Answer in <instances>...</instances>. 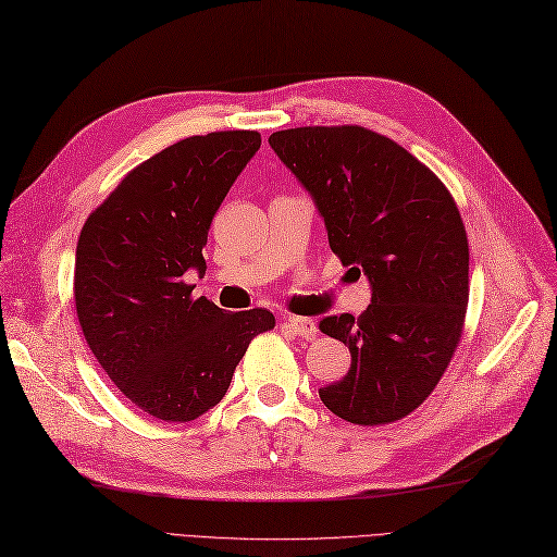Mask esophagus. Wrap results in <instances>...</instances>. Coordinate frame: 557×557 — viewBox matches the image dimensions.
Instances as JSON below:
<instances>
[{"instance_id":"1","label":"esophagus","mask_w":557,"mask_h":557,"mask_svg":"<svg viewBox=\"0 0 557 557\" xmlns=\"http://www.w3.org/2000/svg\"><path fill=\"white\" fill-rule=\"evenodd\" d=\"M285 327H290L293 333L302 339H313L315 333H319V325H315V321L305 319V315H288V319H285Z\"/></svg>"}]
</instances>
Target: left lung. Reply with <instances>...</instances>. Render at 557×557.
I'll return each instance as SVG.
<instances>
[{"label": "left lung", "mask_w": 557, "mask_h": 557, "mask_svg": "<svg viewBox=\"0 0 557 557\" xmlns=\"http://www.w3.org/2000/svg\"><path fill=\"white\" fill-rule=\"evenodd\" d=\"M269 145L311 194L330 248L372 288L358 319L319 325L351 351L349 372L319 396L351 424L398 422L429 398L461 337L469 242L453 194L408 149L363 126L276 131Z\"/></svg>", "instance_id": "obj_1"}]
</instances>
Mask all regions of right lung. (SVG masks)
I'll use <instances>...</instances> for the list:
<instances>
[{
  "instance_id": "obj_1",
  "label": "right lung",
  "mask_w": 557,
  "mask_h": 557,
  "mask_svg": "<svg viewBox=\"0 0 557 557\" xmlns=\"http://www.w3.org/2000/svg\"><path fill=\"white\" fill-rule=\"evenodd\" d=\"M262 145L258 131L191 135L133 169L84 222L74 305L86 344L140 410L191 422L224 398L267 309L227 313L191 299L183 276L206 272L220 203Z\"/></svg>"
}]
</instances>
